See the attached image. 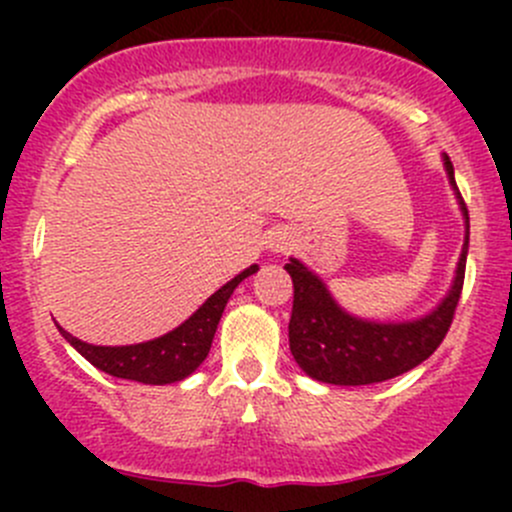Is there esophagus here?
<instances>
[{"mask_svg": "<svg viewBox=\"0 0 512 512\" xmlns=\"http://www.w3.org/2000/svg\"><path fill=\"white\" fill-rule=\"evenodd\" d=\"M270 247H272V250H275V252H285L287 247H289V240H287V237H282V235H275V237H272V240H270Z\"/></svg>", "mask_w": 512, "mask_h": 512, "instance_id": "1", "label": "esophagus"}]
</instances>
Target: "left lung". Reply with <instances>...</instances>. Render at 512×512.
Segmentation results:
<instances>
[{"mask_svg":"<svg viewBox=\"0 0 512 512\" xmlns=\"http://www.w3.org/2000/svg\"><path fill=\"white\" fill-rule=\"evenodd\" d=\"M448 180L456 190L458 205L466 218V242L456 277L443 302L426 317L414 322H366L344 312L327 285L299 260L289 257L285 270L292 277L294 302L289 317V349L304 374L324 384L364 386L394 379L426 361L446 337L461 299L466 277V255L471 223L468 208L458 193L451 158L443 156Z\"/></svg>","mask_w":512,"mask_h":512,"instance_id":"1","label":"left lung"}]
</instances>
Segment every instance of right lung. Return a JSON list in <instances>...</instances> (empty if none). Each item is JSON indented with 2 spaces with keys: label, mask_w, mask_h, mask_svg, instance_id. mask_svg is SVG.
I'll use <instances>...</instances> for the list:
<instances>
[{
  "label": "right lung",
  "mask_w": 512,
  "mask_h": 512,
  "mask_svg": "<svg viewBox=\"0 0 512 512\" xmlns=\"http://www.w3.org/2000/svg\"><path fill=\"white\" fill-rule=\"evenodd\" d=\"M255 272L257 265H252L237 277H232L213 297H208V302L193 317L185 319L173 332L151 339V342L128 344V347H96V344H86L71 337L61 327L59 332L86 361H91L96 369L106 371V374L118 376V379L141 381V384H175L203 364L210 352V344H213L220 317L225 312L227 299L245 277L255 275Z\"/></svg>",
  "instance_id": "right-lung-1"
}]
</instances>
